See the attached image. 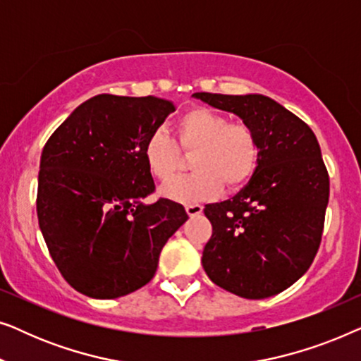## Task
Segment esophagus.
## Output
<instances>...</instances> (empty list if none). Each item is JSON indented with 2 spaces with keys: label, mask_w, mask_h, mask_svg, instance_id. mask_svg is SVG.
Masks as SVG:
<instances>
[{
  "label": "esophagus",
  "mask_w": 361,
  "mask_h": 361,
  "mask_svg": "<svg viewBox=\"0 0 361 361\" xmlns=\"http://www.w3.org/2000/svg\"><path fill=\"white\" fill-rule=\"evenodd\" d=\"M185 212L189 214V216H199L202 212H204V207H202L200 204H187Z\"/></svg>",
  "instance_id": "34e87169"
}]
</instances>
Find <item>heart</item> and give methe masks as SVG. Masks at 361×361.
Returning a JSON list of instances; mask_svg holds the SVG:
<instances>
[{"label":"heart","instance_id":"obj_1","mask_svg":"<svg viewBox=\"0 0 361 361\" xmlns=\"http://www.w3.org/2000/svg\"><path fill=\"white\" fill-rule=\"evenodd\" d=\"M177 142L157 128L146 137L142 156L152 176L162 184L174 179L182 151H195L190 166L195 172L162 189V194L182 204L210 200L221 187L238 189L253 177L259 159V142L246 123H231L228 116L209 108H195L176 121ZM180 146L177 147L176 145Z\"/></svg>","mask_w":361,"mask_h":361}]
</instances>
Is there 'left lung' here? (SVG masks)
Listing matches in <instances>:
<instances>
[{
    "label": "left lung",
    "instance_id": "8db88e82",
    "mask_svg": "<svg viewBox=\"0 0 361 361\" xmlns=\"http://www.w3.org/2000/svg\"><path fill=\"white\" fill-rule=\"evenodd\" d=\"M253 128L259 159L233 199L205 205L212 224L202 266L216 286L264 299L293 286L317 255L330 180L314 131L264 95L194 93Z\"/></svg>",
    "mask_w": 361,
    "mask_h": 361
}]
</instances>
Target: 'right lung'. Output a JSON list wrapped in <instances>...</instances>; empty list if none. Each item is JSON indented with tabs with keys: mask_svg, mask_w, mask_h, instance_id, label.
<instances>
[{
	"mask_svg": "<svg viewBox=\"0 0 361 361\" xmlns=\"http://www.w3.org/2000/svg\"><path fill=\"white\" fill-rule=\"evenodd\" d=\"M174 105L102 93L52 133L41 156L39 228L57 269L78 293L115 299L154 278L162 246L189 219L156 190L142 147Z\"/></svg>",
	"mask_w": 361,
	"mask_h": 361,
	"instance_id": "obj_1",
	"label": "right lung"
}]
</instances>
